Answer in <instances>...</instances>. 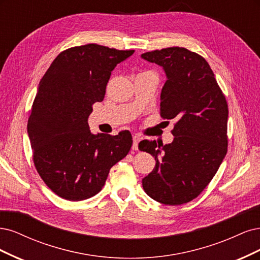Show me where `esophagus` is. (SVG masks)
Listing matches in <instances>:
<instances>
[{"mask_svg": "<svg viewBox=\"0 0 260 260\" xmlns=\"http://www.w3.org/2000/svg\"><path fill=\"white\" fill-rule=\"evenodd\" d=\"M141 140V137L139 135L133 136V150H138V142Z\"/></svg>", "mask_w": 260, "mask_h": 260, "instance_id": "obj_1", "label": "esophagus"}]
</instances>
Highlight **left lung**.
<instances>
[{"instance_id":"8db88e82","label":"left lung","mask_w":260,"mask_h":260,"mask_svg":"<svg viewBox=\"0 0 260 260\" xmlns=\"http://www.w3.org/2000/svg\"><path fill=\"white\" fill-rule=\"evenodd\" d=\"M162 66L166 82L160 113L175 120L172 144L142 140L138 148L154 156L155 167L142 179L146 193L165 205L188 203L208 185L227 154L228 104L204 58L185 47L142 54Z\"/></svg>"}]
</instances>
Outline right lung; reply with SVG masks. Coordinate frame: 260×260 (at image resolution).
I'll list each match as a JSON object with an SVG mask.
<instances>
[{
  "mask_svg": "<svg viewBox=\"0 0 260 260\" xmlns=\"http://www.w3.org/2000/svg\"><path fill=\"white\" fill-rule=\"evenodd\" d=\"M134 52L98 44L70 47L55 58L41 80L27 127L33 163L58 197H94L111 167L129 152L128 131L94 135L87 118L93 104L104 100L111 71Z\"/></svg>",
  "mask_w": 260,
  "mask_h": 260,
  "instance_id": "add662e5",
  "label": "right lung"
}]
</instances>
